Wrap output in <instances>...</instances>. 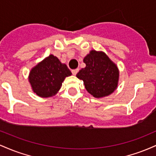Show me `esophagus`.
Listing matches in <instances>:
<instances>
[{"label": "esophagus", "instance_id": "obj_1", "mask_svg": "<svg viewBox=\"0 0 156 156\" xmlns=\"http://www.w3.org/2000/svg\"><path fill=\"white\" fill-rule=\"evenodd\" d=\"M78 72V69H72V73L73 75H74V76H76L77 74V73Z\"/></svg>", "mask_w": 156, "mask_h": 156}]
</instances>
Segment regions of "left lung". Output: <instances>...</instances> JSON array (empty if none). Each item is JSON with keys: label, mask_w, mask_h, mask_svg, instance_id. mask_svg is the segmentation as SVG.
<instances>
[{"label": "left lung", "mask_w": 156, "mask_h": 156, "mask_svg": "<svg viewBox=\"0 0 156 156\" xmlns=\"http://www.w3.org/2000/svg\"><path fill=\"white\" fill-rule=\"evenodd\" d=\"M86 67L76 76L83 80L85 88L95 98L108 96L117 87L119 71L117 67L103 52L92 51L84 58Z\"/></svg>", "instance_id": "left-lung-1"}]
</instances>
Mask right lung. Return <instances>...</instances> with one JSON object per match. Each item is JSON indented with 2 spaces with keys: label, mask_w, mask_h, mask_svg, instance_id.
I'll return each instance as SVG.
<instances>
[{
  "label": "right lung",
  "mask_w": 156,
  "mask_h": 156,
  "mask_svg": "<svg viewBox=\"0 0 156 156\" xmlns=\"http://www.w3.org/2000/svg\"><path fill=\"white\" fill-rule=\"evenodd\" d=\"M71 74L66 64L61 63L57 57L50 55L31 69L29 82L37 95L48 98L56 94L64 78Z\"/></svg>",
  "instance_id": "1"
}]
</instances>
